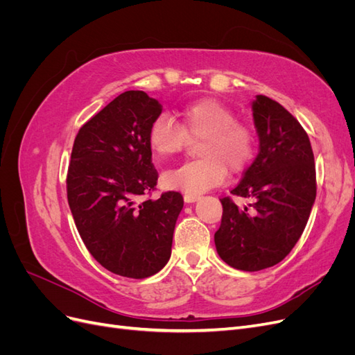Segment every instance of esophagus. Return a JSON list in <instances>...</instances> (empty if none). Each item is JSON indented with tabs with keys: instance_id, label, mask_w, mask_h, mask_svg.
<instances>
[{
	"instance_id": "34e87169",
	"label": "esophagus",
	"mask_w": 355,
	"mask_h": 355,
	"mask_svg": "<svg viewBox=\"0 0 355 355\" xmlns=\"http://www.w3.org/2000/svg\"><path fill=\"white\" fill-rule=\"evenodd\" d=\"M198 198H200V196H197V194H185V196H184L185 202H194V201H197Z\"/></svg>"
}]
</instances>
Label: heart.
I'll use <instances>...</instances> for the list:
<instances>
[{
	"label": "heart",
	"mask_w": 355,
	"mask_h": 355,
	"mask_svg": "<svg viewBox=\"0 0 355 355\" xmlns=\"http://www.w3.org/2000/svg\"><path fill=\"white\" fill-rule=\"evenodd\" d=\"M189 139H201L198 159L164 171L163 185L188 194H200L216 187L228 173L240 171L254 153L253 128L243 121L227 105L216 99H201L185 106L182 124L163 112L157 115L148 130V144L159 158L179 154Z\"/></svg>",
	"instance_id": "1"
}]
</instances>
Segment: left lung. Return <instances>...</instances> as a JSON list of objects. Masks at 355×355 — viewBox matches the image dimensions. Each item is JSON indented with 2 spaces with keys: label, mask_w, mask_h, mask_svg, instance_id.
Here are the masks:
<instances>
[{
  "label": "left lung",
  "mask_w": 355,
  "mask_h": 355,
  "mask_svg": "<svg viewBox=\"0 0 355 355\" xmlns=\"http://www.w3.org/2000/svg\"><path fill=\"white\" fill-rule=\"evenodd\" d=\"M259 154L231 194L253 198L240 209L220 198L223 213L214 244L235 270L261 271L282 262L302 235L315 201L314 154L304 127L266 96L252 105Z\"/></svg>",
  "instance_id": "obj_1"
}]
</instances>
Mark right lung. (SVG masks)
Returning a JSON list of instances; mask_svg holds the SVG:
<instances>
[{"label": "right lung", "instance_id": "obj_1", "mask_svg": "<svg viewBox=\"0 0 355 355\" xmlns=\"http://www.w3.org/2000/svg\"><path fill=\"white\" fill-rule=\"evenodd\" d=\"M161 103L128 90L85 123L73 141L67 176L69 209L92 256L128 278L157 274L171 254L184 198L167 191L158 200V171L148 130Z\"/></svg>", "mask_w": 355, "mask_h": 355}]
</instances>
